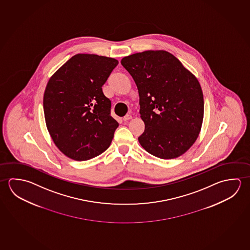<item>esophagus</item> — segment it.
Listing matches in <instances>:
<instances>
[{
    "mask_svg": "<svg viewBox=\"0 0 250 250\" xmlns=\"http://www.w3.org/2000/svg\"><path fill=\"white\" fill-rule=\"evenodd\" d=\"M132 119V115H130V114H127V115H125L124 117H123V121L124 122H127V121H129V120H131Z\"/></svg>",
    "mask_w": 250,
    "mask_h": 250,
    "instance_id": "esophagus-1",
    "label": "esophagus"
}]
</instances>
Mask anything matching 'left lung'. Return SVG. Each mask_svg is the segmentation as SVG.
I'll use <instances>...</instances> for the list:
<instances>
[{
  "mask_svg": "<svg viewBox=\"0 0 250 250\" xmlns=\"http://www.w3.org/2000/svg\"><path fill=\"white\" fill-rule=\"evenodd\" d=\"M121 63L138 89L145 124L138 137L142 147L162 159L183 155L198 138L203 122V93L196 77L168 51L139 52Z\"/></svg>",
  "mask_w": 250,
  "mask_h": 250,
  "instance_id": "1",
  "label": "left lung"
}]
</instances>
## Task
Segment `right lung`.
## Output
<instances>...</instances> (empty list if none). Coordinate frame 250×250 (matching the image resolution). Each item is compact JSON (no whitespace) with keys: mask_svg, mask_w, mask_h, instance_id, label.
Wrapping results in <instances>:
<instances>
[{"mask_svg":"<svg viewBox=\"0 0 250 250\" xmlns=\"http://www.w3.org/2000/svg\"><path fill=\"white\" fill-rule=\"evenodd\" d=\"M118 60L77 54L52 75L43 94L48 131L66 157L85 161L109 147L119 123L102 92Z\"/></svg>","mask_w":250,"mask_h":250,"instance_id":"1","label":"right lung"}]
</instances>
